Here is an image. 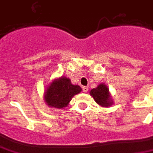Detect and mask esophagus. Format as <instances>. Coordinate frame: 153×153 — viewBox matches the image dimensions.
<instances>
[{"mask_svg": "<svg viewBox=\"0 0 153 153\" xmlns=\"http://www.w3.org/2000/svg\"><path fill=\"white\" fill-rule=\"evenodd\" d=\"M87 91H88V87H83V92H84V93H87Z\"/></svg>", "mask_w": 153, "mask_h": 153, "instance_id": "1", "label": "esophagus"}]
</instances>
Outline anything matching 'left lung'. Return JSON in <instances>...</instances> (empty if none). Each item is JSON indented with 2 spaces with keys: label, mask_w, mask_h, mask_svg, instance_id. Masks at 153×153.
Here are the masks:
<instances>
[{
  "label": "left lung",
  "mask_w": 153,
  "mask_h": 153,
  "mask_svg": "<svg viewBox=\"0 0 153 153\" xmlns=\"http://www.w3.org/2000/svg\"><path fill=\"white\" fill-rule=\"evenodd\" d=\"M90 95L98 105L104 108H108L114 104L109 89L104 83L99 84L96 88L92 89L90 91Z\"/></svg>",
  "instance_id": "8db88e82"
}]
</instances>
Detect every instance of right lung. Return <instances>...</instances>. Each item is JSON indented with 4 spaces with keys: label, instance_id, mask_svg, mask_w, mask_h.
<instances>
[{
    "label": "right lung",
    "instance_id": "obj_1",
    "mask_svg": "<svg viewBox=\"0 0 153 153\" xmlns=\"http://www.w3.org/2000/svg\"><path fill=\"white\" fill-rule=\"evenodd\" d=\"M82 90L78 85H74L71 80L65 76L54 78L45 87L43 98L48 107L54 108H64L75 95Z\"/></svg>",
    "mask_w": 153,
    "mask_h": 153
}]
</instances>
